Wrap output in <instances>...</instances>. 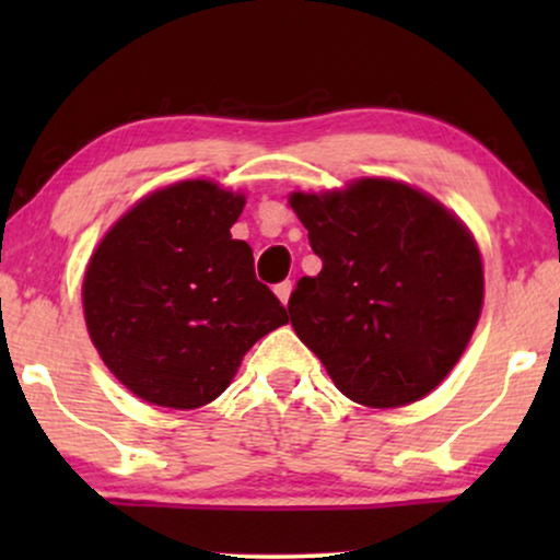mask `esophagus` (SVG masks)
Returning a JSON list of instances; mask_svg holds the SVG:
<instances>
[{
  "instance_id": "esophagus-1",
  "label": "esophagus",
  "mask_w": 560,
  "mask_h": 560,
  "mask_svg": "<svg viewBox=\"0 0 560 560\" xmlns=\"http://www.w3.org/2000/svg\"><path fill=\"white\" fill-rule=\"evenodd\" d=\"M290 293H293V282H290V280L280 282V285H275V295L280 298V303H282V305H288V301H290Z\"/></svg>"
}]
</instances>
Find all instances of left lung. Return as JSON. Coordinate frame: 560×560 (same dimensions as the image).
<instances>
[{"instance_id": "8db88e82", "label": "left lung", "mask_w": 560, "mask_h": 560, "mask_svg": "<svg viewBox=\"0 0 560 560\" xmlns=\"http://www.w3.org/2000/svg\"><path fill=\"white\" fill-rule=\"evenodd\" d=\"M320 257L288 311L334 385L366 408L425 397L462 359L485 301L469 229L423 190L359 178L343 190L290 194Z\"/></svg>"}]
</instances>
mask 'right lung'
I'll return each instance as SVG.
<instances>
[{
	"label": "right lung",
	"mask_w": 560,
	"mask_h": 560,
	"mask_svg": "<svg viewBox=\"0 0 560 560\" xmlns=\"http://www.w3.org/2000/svg\"><path fill=\"white\" fill-rule=\"evenodd\" d=\"M244 196L180 180L135 203L89 259L83 316L98 357L144 402L217 400L242 359L288 313L232 240Z\"/></svg>",
	"instance_id": "right-lung-1"
}]
</instances>
